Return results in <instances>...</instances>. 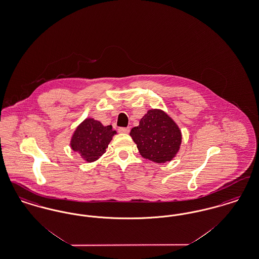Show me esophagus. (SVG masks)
<instances>
[{
	"label": "esophagus",
	"mask_w": 259,
	"mask_h": 259,
	"mask_svg": "<svg viewBox=\"0 0 259 259\" xmlns=\"http://www.w3.org/2000/svg\"><path fill=\"white\" fill-rule=\"evenodd\" d=\"M118 132L119 133H129L130 132V127H119Z\"/></svg>",
	"instance_id": "esophagus-1"
}]
</instances>
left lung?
Listing matches in <instances>:
<instances>
[{
    "label": "left lung",
    "mask_w": 259,
    "mask_h": 259,
    "mask_svg": "<svg viewBox=\"0 0 259 259\" xmlns=\"http://www.w3.org/2000/svg\"><path fill=\"white\" fill-rule=\"evenodd\" d=\"M130 136L141 155L155 163L171 161L182 144V133L172 118L161 110H150L132 128Z\"/></svg>",
    "instance_id": "1"
}]
</instances>
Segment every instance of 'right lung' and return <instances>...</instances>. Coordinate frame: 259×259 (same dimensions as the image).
Here are the masks:
<instances>
[{
	"label": "right lung",
	"instance_id": "obj_1",
	"mask_svg": "<svg viewBox=\"0 0 259 259\" xmlns=\"http://www.w3.org/2000/svg\"><path fill=\"white\" fill-rule=\"evenodd\" d=\"M115 133L111 125L104 126L93 118H87L75 129L71 147L84 160L93 162L106 152V148Z\"/></svg>",
	"mask_w": 259,
	"mask_h": 259
}]
</instances>
